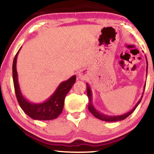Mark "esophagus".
I'll list each match as a JSON object with an SVG mask.
<instances>
[{
  "label": "esophagus",
  "instance_id": "esophagus-1",
  "mask_svg": "<svg viewBox=\"0 0 154 154\" xmlns=\"http://www.w3.org/2000/svg\"><path fill=\"white\" fill-rule=\"evenodd\" d=\"M78 77H79V79L83 80H83H86V79L88 78V75L85 71L81 70V71H80L79 73H78Z\"/></svg>",
  "mask_w": 154,
  "mask_h": 154
}]
</instances>
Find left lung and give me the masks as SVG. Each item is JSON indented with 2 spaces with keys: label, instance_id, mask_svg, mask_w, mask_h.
<instances>
[{
  "label": "left lung",
  "instance_id": "left-lung-1",
  "mask_svg": "<svg viewBox=\"0 0 154 154\" xmlns=\"http://www.w3.org/2000/svg\"><path fill=\"white\" fill-rule=\"evenodd\" d=\"M146 75H147V70H148V62H147V59L146 57ZM86 85H87V94L88 97V100H89V103H88V109L90 111V113H92V115L94 116V117H96L97 119L101 120V121H106V122H116V121H123V120L125 119L126 118L129 116L131 114V113L133 112V111L135 110V109L137 107V106L140 104L141 100H142V97H143V94H144V89H145V86H146V83L144 84V90H143L142 92V95L141 97V98L140 99V100L138 101L137 103L135 106H134L133 108H132L131 110L128 111V112L124 113V114L122 115H119V116H109L106 114H104V113H102L100 112V111L97 110L95 109V107L94 106L93 104H92V92L91 90V88L89 85V84L86 83Z\"/></svg>",
  "mask_w": 154,
  "mask_h": 154
}]
</instances>
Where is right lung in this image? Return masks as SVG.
Here are the masks:
<instances>
[{"label":"right lung","mask_w":154,"mask_h":154,"mask_svg":"<svg viewBox=\"0 0 154 154\" xmlns=\"http://www.w3.org/2000/svg\"><path fill=\"white\" fill-rule=\"evenodd\" d=\"M20 49L16 54L12 64V78L17 99L19 104L24 113L33 120L50 121L57 118L62 112L64 104V99L73 84L75 83L76 76L72 75L66 81L61 83L49 98L41 103H34L29 101L23 95L18 81L17 71V60Z\"/></svg>","instance_id":"1"}]
</instances>
